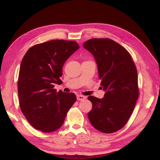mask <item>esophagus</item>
I'll return each instance as SVG.
<instances>
[{
    "instance_id": "obj_1",
    "label": "esophagus",
    "mask_w": 160,
    "mask_h": 160,
    "mask_svg": "<svg viewBox=\"0 0 160 160\" xmlns=\"http://www.w3.org/2000/svg\"><path fill=\"white\" fill-rule=\"evenodd\" d=\"M85 98H86V97H85L83 95H77V99L78 101L84 100Z\"/></svg>"
}]
</instances>
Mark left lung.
Listing matches in <instances>:
<instances>
[{"label": "left lung", "instance_id": "left-lung-1", "mask_svg": "<svg viewBox=\"0 0 160 160\" xmlns=\"http://www.w3.org/2000/svg\"><path fill=\"white\" fill-rule=\"evenodd\" d=\"M83 47L94 56L105 91L102 99L88 97L93 105L89 120L101 132H115L127 123L138 99L136 67L129 52L109 38H92Z\"/></svg>", "mask_w": 160, "mask_h": 160}]
</instances>
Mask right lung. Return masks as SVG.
I'll use <instances>...</instances> for the list:
<instances>
[{"label":"right lung","mask_w":160,"mask_h":160,"mask_svg":"<svg viewBox=\"0 0 160 160\" xmlns=\"http://www.w3.org/2000/svg\"><path fill=\"white\" fill-rule=\"evenodd\" d=\"M79 49L76 41L51 40L32 46L24 56L18 79L19 104L34 128L49 133L63 123L77 98L54 87L62 83V66Z\"/></svg>","instance_id":"right-lung-1"}]
</instances>
